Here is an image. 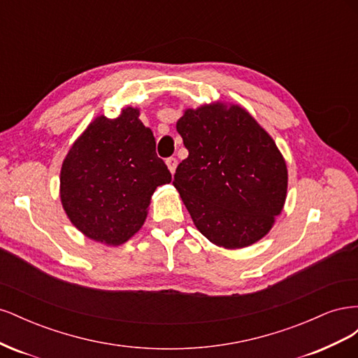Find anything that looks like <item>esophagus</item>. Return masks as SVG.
Here are the masks:
<instances>
[{"label":"esophagus","mask_w":358,"mask_h":358,"mask_svg":"<svg viewBox=\"0 0 358 358\" xmlns=\"http://www.w3.org/2000/svg\"><path fill=\"white\" fill-rule=\"evenodd\" d=\"M166 164H167V167H169V170L171 173H175L176 167H178V159L175 157H170V158L166 159Z\"/></svg>","instance_id":"1"}]
</instances>
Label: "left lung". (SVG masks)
Here are the masks:
<instances>
[{"mask_svg": "<svg viewBox=\"0 0 358 358\" xmlns=\"http://www.w3.org/2000/svg\"><path fill=\"white\" fill-rule=\"evenodd\" d=\"M176 128L189 155L173 185L200 233L231 249L262 239L287 196V166L272 137L237 106L187 110Z\"/></svg>", "mask_w": 358, "mask_h": 358, "instance_id": "1", "label": "left lung"}]
</instances>
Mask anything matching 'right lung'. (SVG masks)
Instances as JSON below:
<instances>
[{
    "instance_id": "right-lung-1",
    "label": "right lung",
    "mask_w": 358,
    "mask_h": 358,
    "mask_svg": "<svg viewBox=\"0 0 358 358\" xmlns=\"http://www.w3.org/2000/svg\"><path fill=\"white\" fill-rule=\"evenodd\" d=\"M171 180L155 152V137L127 107L96 117L76 140L61 170V201L90 239L121 245L140 230L157 187Z\"/></svg>"
}]
</instances>
